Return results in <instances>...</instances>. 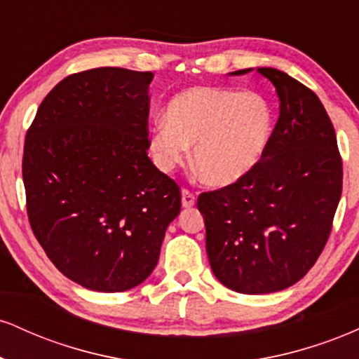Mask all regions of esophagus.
<instances>
[{
  "mask_svg": "<svg viewBox=\"0 0 359 359\" xmlns=\"http://www.w3.org/2000/svg\"><path fill=\"white\" fill-rule=\"evenodd\" d=\"M196 204V196L189 191V189H182V205L184 208H192Z\"/></svg>",
  "mask_w": 359,
  "mask_h": 359,
  "instance_id": "obj_1",
  "label": "esophagus"
}]
</instances>
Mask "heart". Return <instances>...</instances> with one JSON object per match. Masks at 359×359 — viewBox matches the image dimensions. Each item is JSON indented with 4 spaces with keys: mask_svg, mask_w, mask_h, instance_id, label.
Instances as JSON below:
<instances>
[{
    "mask_svg": "<svg viewBox=\"0 0 359 359\" xmlns=\"http://www.w3.org/2000/svg\"><path fill=\"white\" fill-rule=\"evenodd\" d=\"M273 130V108L259 93L196 86L172 97L163 123L150 130L148 148L155 165L170 174L192 147L197 175L214 187H226L258 167Z\"/></svg>",
    "mask_w": 359,
    "mask_h": 359,
    "instance_id": "b5f03b06",
    "label": "heart"
}]
</instances>
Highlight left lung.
Here are the masks:
<instances>
[{"label": "left lung", "instance_id": "left-lung-1", "mask_svg": "<svg viewBox=\"0 0 359 359\" xmlns=\"http://www.w3.org/2000/svg\"><path fill=\"white\" fill-rule=\"evenodd\" d=\"M257 71L280 100L269 150L240 182L197 199L212 273L248 295L283 290L314 266L343 191L336 131L319 97L278 69Z\"/></svg>", "mask_w": 359, "mask_h": 359}]
</instances>
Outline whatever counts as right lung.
<instances>
[{
	"label": "right lung",
	"instance_id": "obj_1",
	"mask_svg": "<svg viewBox=\"0 0 359 359\" xmlns=\"http://www.w3.org/2000/svg\"><path fill=\"white\" fill-rule=\"evenodd\" d=\"M151 79L121 67L72 74L47 94L25 138L32 231L89 290L145 282L182 205L179 185L147 154Z\"/></svg>",
	"mask_w": 359,
	"mask_h": 359
}]
</instances>
